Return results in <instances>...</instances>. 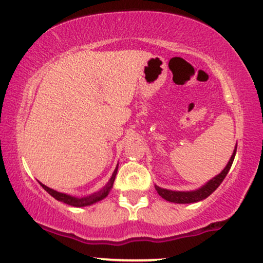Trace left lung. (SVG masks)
<instances>
[{
	"label": "left lung",
	"mask_w": 263,
	"mask_h": 263,
	"mask_svg": "<svg viewBox=\"0 0 263 263\" xmlns=\"http://www.w3.org/2000/svg\"><path fill=\"white\" fill-rule=\"evenodd\" d=\"M236 149H237V144L235 147L234 153H232L230 161H229L226 167L224 168V171L221 173L218 174L216 177H214L213 179L209 180L205 185L201 186L197 190H192V192H176V190H168V189H163L159 188L158 185H156V190L159 195L163 199H165L167 201H171V203H177V204H190V203H197V201L203 200V199L208 198L213 192H215V189L218 188L220 184L222 183V180L225 179L226 174L229 173L230 171L232 162H234L235 155H236Z\"/></svg>",
	"instance_id": "obj_1"
}]
</instances>
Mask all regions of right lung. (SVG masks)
<instances>
[{
  "label": "right lung",
  "mask_w": 263,
  "mask_h": 263,
  "mask_svg": "<svg viewBox=\"0 0 263 263\" xmlns=\"http://www.w3.org/2000/svg\"><path fill=\"white\" fill-rule=\"evenodd\" d=\"M117 168H119V164H117L116 170H115L114 173H112V177L110 178V180H108V183L106 184V185H105L101 190H99V192H96V193H93V194L89 195V197H84V198L71 197V195L64 194V193H59V192H57V190H53V189L48 188L47 185H44V184H42V183H41V185L43 186V189L45 190V192L49 193V194L52 195L53 198H55L57 200L63 201V203H65V204H68V205H71V206H77V208L87 206V205H91V204L98 203V201H100L104 198L107 197L108 193H110V190H111V188H112V185H114L115 177H116V174H117Z\"/></svg>",
  "instance_id": "right-lung-1"
}]
</instances>
